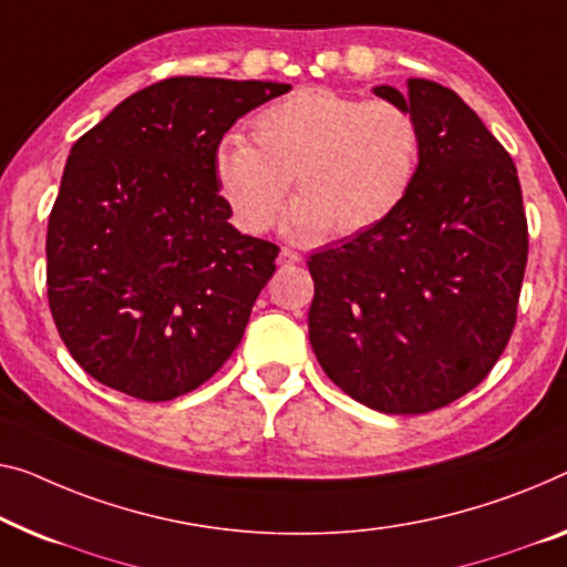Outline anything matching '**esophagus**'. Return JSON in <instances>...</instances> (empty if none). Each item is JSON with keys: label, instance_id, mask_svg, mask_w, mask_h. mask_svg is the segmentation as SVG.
Segmentation results:
<instances>
[{"label": "esophagus", "instance_id": "1", "mask_svg": "<svg viewBox=\"0 0 567 567\" xmlns=\"http://www.w3.org/2000/svg\"><path fill=\"white\" fill-rule=\"evenodd\" d=\"M302 257L298 255V251H292V249H280V255H277V261H280L282 267H287V265H298Z\"/></svg>", "mask_w": 567, "mask_h": 567}]
</instances>
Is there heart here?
I'll return each mask as SVG.
<instances>
[{
  "label": "heart",
  "instance_id": "1",
  "mask_svg": "<svg viewBox=\"0 0 567 567\" xmlns=\"http://www.w3.org/2000/svg\"><path fill=\"white\" fill-rule=\"evenodd\" d=\"M251 145L239 134L218 140L210 173L236 229L269 231L282 221L292 241H320L336 229L364 234L408 200L422 163V126L408 106L361 101L328 89L277 99L251 116Z\"/></svg>",
  "mask_w": 567,
  "mask_h": 567
}]
</instances>
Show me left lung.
<instances>
[{"label": "left lung", "instance_id": "1", "mask_svg": "<svg viewBox=\"0 0 567 567\" xmlns=\"http://www.w3.org/2000/svg\"><path fill=\"white\" fill-rule=\"evenodd\" d=\"M422 126L408 200L377 229L310 257V346L331 382L386 415L445 408L509 343L527 267L517 167L455 91L371 89Z\"/></svg>", "mask_w": 567, "mask_h": 567}]
</instances>
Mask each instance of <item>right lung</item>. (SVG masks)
Returning a JSON list of instances; mask_svg holds the SVG:
<instances>
[{
	"instance_id": "add662e5",
	"label": "right lung",
	"mask_w": 567,
	"mask_h": 567,
	"mask_svg": "<svg viewBox=\"0 0 567 567\" xmlns=\"http://www.w3.org/2000/svg\"><path fill=\"white\" fill-rule=\"evenodd\" d=\"M287 91L175 75L124 99L71 147L48 221V302L96 382L175 400L239 346L280 249L229 224L210 155L239 116Z\"/></svg>"
}]
</instances>
